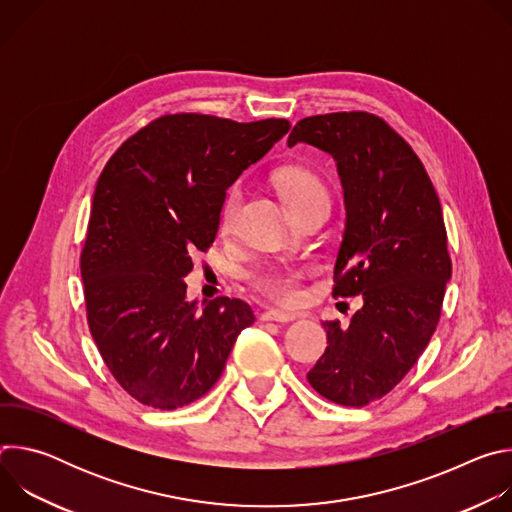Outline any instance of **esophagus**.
<instances>
[{"instance_id":"34e87169","label":"esophagus","mask_w":512,"mask_h":512,"mask_svg":"<svg viewBox=\"0 0 512 512\" xmlns=\"http://www.w3.org/2000/svg\"><path fill=\"white\" fill-rule=\"evenodd\" d=\"M261 320L263 322H281V324H287V322H294L296 316L294 314H287V312H281V310H267L261 314Z\"/></svg>"}]
</instances>
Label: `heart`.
Masks as SVG:
<instances>
[{"label": "heart", "mask_w": 512, "mask_h": 512, "mask_svg": "<svg viewBox=\"0 0 512 512\" xmlns=\"http://www.w3.org/2000/svg\"><path fill=\"white\" fill-rule=\"evenodd\" d=\"M275 184L289 204L291 210H296L308 202L324 200L328 202V190L320 176H316L312 170L302 168V166H287L281 168L275 174ZM241 204V188L235 186L231 188L225 206H223V227L231 229L237 210ZM302 277L300 271H287V269H267L257 275V285L267 291L269 296L283 304H296L300 300V287L298 279Z\"/></svg>", "instance_id": "b5f03b06"}]
</instances>
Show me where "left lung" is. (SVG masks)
I'll return each instance as SVG.
<instances>
[{"mask_svg": "<svg viewBox=\"0 0 512 512\" xmlns=\"http://www.w3.org/2000/svg\"><path fill=\"white\" fill-rule=\"evenodd\" d=\"M296 143L336 162L346 223L334 296L362 298L348 328L322 322L328 346L308 381L332 403L362 407L411 371L440 322L452 277L444 212L415 152L377 115L306 117L289 133Z\"/></svg>", "mask_w": 512, "mask_h": 512, "instance_id": "left-lung-1", "label": "left lung"}]
</instances>
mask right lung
<instances>
[{"label": "right lung", "mask_w": 512, "mask_h": 512, "mask_svg": "<svg viewBox=\"0 0 512 512\" xmlns=\"http://www.w3.org/2000/svg\"><path fill=\"white\" fill-rule=\"evenodd\" d=\"M289 127L166 115L101 172L81 255L87 318L107 369L139 403L178 409L200 399L255 322L237 298L190 302L184 277L192 253L216 237L227 190Z\"/></svg>", "instance_id": "right-lung-1"}]
</instances>
